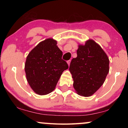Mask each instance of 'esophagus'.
Returning <instances> with one entry per match:
<instances>
[{
  "mask_svg": "<svg viewBox=\"0 0 128 128\" xmlns=\"http://www.w3.org/2000/svg\"><path fill=\"white\" fill-rule=\"evenodd\" d=\"M67 63H68V65H70V60H68L67 61Z\"/></svg>",
  "mask_w": 128,
  "mask_h": 128,
  "instance_id": "obj_1",
  "label": "esophagus"
}]
</instances>
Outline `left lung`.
Returning a JSON list of instances; mask_svg holds the SVG:
<instances>
[{
    "instance_id": "1",
    "label": "left lung",
    "mask_w": 128,
    "mask_h": 128,
    "mask_svg": "<svg viewBox=\"0 0 128 128\" xmlns=\"http://www.w3.org/2000/svg\"><path fill=\"white\" fill-rule=\"evenodd\" d=\"M77 55L69 67L73 87L78 95L90 97L104 83L109 72V58L92 40H87L85 45H78Z\"/></svg>"
}]
</instances>
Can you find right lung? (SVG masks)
Here are the masks:
<instances>
[{"label":"right lung","mask_w":128,"mask_h":128,"mask_svg":"<svg viewBox=\"0 0 128 128\" xmlns=\"http://www.w3.org/2000/svg\"><path fill=\"white\" fill-rule=\"evenodd\" d=\"M57 41L48 38L38 44L28 55L25 64L26 78L32 90L38 95H46L55 90L63 72L68 64Z\"/></svg>","instance_id":"1"}]
</instances>
